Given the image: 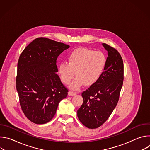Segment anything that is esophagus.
I'll list each match as a JSON object with an SVG mask.
<instances>
[{
    "mask_svg": "<svg viewBox=\"0 0 150 150\" xmlns=\"http://www.w3.org/2000/svg\"><path fill=\"white\" fill-rule=\"evenodd\" d=\"M76 94V93L74 92V91H69V93H68V95L70 96H75Z\"/></svg>",
    "mask_w": 150,
    "mask_h": 150,
    "instance_id": "esophagus-1",
    "label": "esophagus"
}]
</instances>
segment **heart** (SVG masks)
<instances>
[{
    "label": "heart",
    "mask_w": 150,
    "mask_h": 150,
    "mask_svg": "<svg viewBox=\"0 0 150 150\" xmlns=\"http://www.w3.org/2000/svg\"><path fill=\"white\" fill-rule=\"evenodd\" d=\"M68 62H62L59 67L61 81L69 84L71 89L78 90L84 84L91 86L95 84L103 74L106 65V55L101 51H94L87 48H78L68 57Z\"/></svg>",
    "instance_id": "1"
}]
</instances>
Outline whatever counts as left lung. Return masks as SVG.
<instances>
[{
    "label": "left lung",
    "instance_id": "obj_1",
    "mask_svg": "<svg viewBox=\"0 0 150 150\" xmlns=\"http://www.w3.org/2000/svg\"><path fill=\"white\" fill-rule=\"evenodd\" d=\"M108 52L105 70L98 81L82 93L83 102L77 111L80 122L96 129L108 119L119 101L123 81V63L118 51L103 43Z\"/></svg>",
    "mask_w": 150,
    "mask_h": 150
}]
</instances>
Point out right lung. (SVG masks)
<instances>
[{"mask_svg": "<svg viewBox=\"0 0 150 150\" xmlns=\"http://www.w3.org/2000/svg\"><path fill=\"white\" fill-rule=\"evenodd\" d=\"M70 46L45 37L34 40L20 54L16 87L25 116L36 124H45L56 114L68 90L60 81L56 60Z\"/></svg>", "mask_w": 150, "mask_h": 150, "instance_id": "1", "label": "right lung"}]
</instances>
